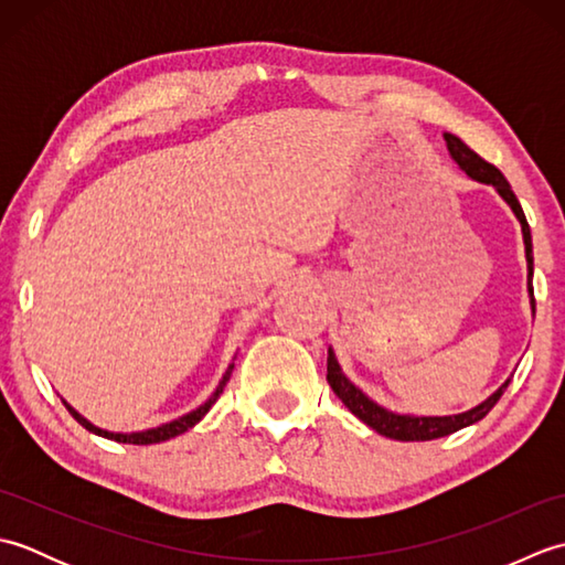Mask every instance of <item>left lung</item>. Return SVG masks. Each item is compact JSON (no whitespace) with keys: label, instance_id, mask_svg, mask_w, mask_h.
Segmentation results:
<instances>
[{"label":"left lung","instance_id":"left-lung-1","mask_svg":"<svg viewBox=\"0 0 565 565\" xmlns=\"http://www.w3.org/2000/svg\"><path fill=\"white\" fill-rule=\"evenodd\" d=\"M444 140H447V150L451 154V160L461 167V170L476 179V182L481 184H490L495 186L498 194L508 201V206L512 209V213L518 215V221L522 225V235H524V252H526V289H530V298H532V313H534V286H532V276H534V255H532V233H530V223L524 218V211L520 206L518 196H514V191L510 186V182L502 172L498 170L495 164L486 162L481 154H476L471 148L466 146L461 138H456L451 134H444ZM328 383L330 388L334 391V395L350 407V413L356 415L362 419L364 425H369L371 429H376L379 435L383 437H391V439H398V441H429V439H439V437H447L454 435V431H459L468 425L478 423V419H483L490 411H493L495 403L500 401V395L505 393V388L510 386V379L502 383V386L486 398L481 405L471 407V411L459 413V415H447V417H415V415H398V413H391L386 407L376 405L374 401L359 391L354 383L342 374V369L338 364V359H334V352L328 350Z\"/></svg>","mask_w":565,"mask_h":565}]
</instances>
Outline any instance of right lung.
<instances>
[{
	"mask_svg": "<svg viewBox=\"0 0 565 565\" xmlns=\"http://www.w3.org/2000/svg\"><path fill=\"white\" fill-rule=\"evenodd\" d=\"M233 369H235V364L227 366V371H225L221 383H218V388H215L211 398H209L206 403H203V405H199L196 411H191V413H186V415H182V417H177V419H172V423H167V425L152 427V429H146V431H130V435H124V431H106V429H102V427H94V425L89 423V419H84V417L75 411V407H70L65 401H63V403H65V407L70 411V415L75 417L84 429L94 431V435L106 437V439H114V441H121V444H158V441H167V439H172V437H177V435H182V431L194 427V425L199 423V419L211 411V405L221 398V393H223V388H225L227 379H231Z\"/></svg>",
	"mask_w": 565,
	"mask_h": 565,
	"instance_id": "obj_1",
	"label": "right lung"
}]
</instances>
